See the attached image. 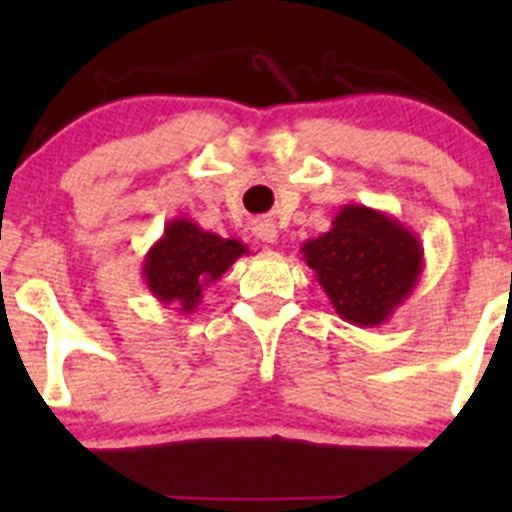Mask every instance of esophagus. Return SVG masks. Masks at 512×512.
Instances as JSON below:
<instances>
[{"label":"esophagus","mask_w":512,"mask_h":512,"mask_svg":"<svg viewBox=\"0 0 512 512\" xmlns=\"http://www.w3.org/2000/svg\"><path fill=\"white\" fill-rule=\"evenodd\" d=\"M252 232H255L267 247L277 245V227L272 220H255V223H252Z\"/></svg>","instance_id":"1"}]
</instances>
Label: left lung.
<instances>
[{
    "instance_id": "left-lung-1",
    "label": "left lung",
    "mask_w": 512,
    "mask_h": 512,
    "mask_svg": "<svg viewBox=\"0 0 512 512\" xmlns=\"http://www.w3.org/2000/svg\"><path fill=\"white\" fill-rule=\"evenodd\" d=\"M299 252L334 312L356 327L389 322L423 272L416 232L394 215L356 203L344 205L329 232L307 240Z\"/></svg>"
}]
</instances>
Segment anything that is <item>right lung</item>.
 Segmentation results:
<instances>
[{
	"label": "right lung",
	"instance_id": "add662e5",
	"mask_svg": "<svg viewBox=\"0 0 512 512\" xmlns=\"http://www.w3.org/2000/svg\"><path fill=\"white\" fill-rule=\"evenodd\" d=\"M242 255L250 250L240 240L203 230L188 218H173L143 257L141 272L160 304L193 314L203 302V289L218 282Z\"/></svg>",
	"mask_w": 512,
	"mask_h": 512
}]
</instances>
